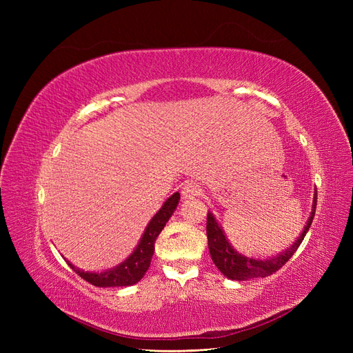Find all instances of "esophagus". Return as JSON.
Listing matches in <instances>:
<instances>
[{
	"instance_id": "obj_1",
	"label": "esophagus",
	"mask_w": 353,
	"mask_h": 353,
	"mask_svg": "<svg viewBox=\"0 0 353 353\" xmlns=\"http://www.w3.org/2000/svg\"><path fill=\"white\" fill-rule=\"evenodd\" d=\"M184 199H194L201 194V188L199 184L193 183V181H187V183L183 185V190H181Z\"/></svg>"
}]
</instances>
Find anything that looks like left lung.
I'll list each match as a JSON object with an SVG mask.
<instances>
[{
	"instance_id": "obj_1",
	"label": "left lung",
	"mask_w": 353,
	"mask_h": 353,
	"mask_svg": "<svg viewBox=\"0 0 353 353\" xmlns=\"http://www.w3.org/2000/svg\"><path fill=\"white\" fill-rule=\"evenodd\" d=\"M316 209V190L314 193L312 200V212L309 216L306 225L303 227V231L299 234L296 241L288 245V248L279 254L271 256V258L259 259V258H249V256L239 253L232 248L231 243L228 241L225 232H223L222 227L218 223L216 218L213 216V213H208V223H206V234H208V245L210 252V258L213 263L216 265V268L227 276L230 280L236 281H248L252 279H263L274 272L279 271L281 266L290 261L293 253L297 250L299 245L303 241L306 232L311 228L312 219L315 216Z\"/></svg>"
}]
</instances>
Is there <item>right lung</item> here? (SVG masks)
Wrapping results in <instances>:
<instances>
[{
  "label": "right lung",
  "instance_id": "1",
  "mask_svg": "<svg viewBox=\"0 0 353 353\" xmlns=\"http://www.w3.org/2000/svg\"><path fill=\"white\" fill-rule=\"evenodd\" d=\"M179 201V193H174L165 203L163 206L157 210L156 215L148 222V225L144 230L143 237L140 239V243L135 248V250L128 256V258L116 265L114 268L105 270L103 272H90L83 271L70 263L68 265L70 268L77 272L85 281L91 283L92 285L97 287H126V285H134L140 281L144 274L147 272L148 266H150L153 253H154V243L156 239L166 225L169 218L172 216Z\"/></svg>",
  "mask_w": 353,
  "mask_h": 353
}]
</instances>
